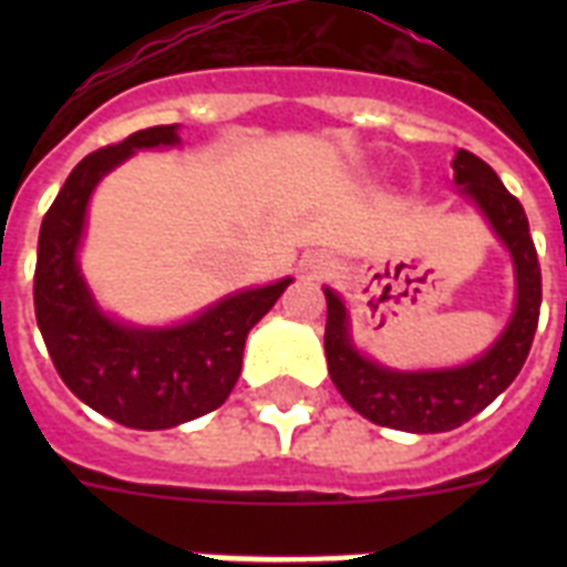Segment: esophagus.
<instances>
[{
  "label": "esophagus",
  "mask_w": 567,
  "mask_h": 567,
  "mask_svg": "<svg viewBox=\"0 0 567 567\" xmlns=\"http://www.w3.org/2000/svg\"><path fill=\"white\" fill-rule=\"evenodd\" d=\"M306 270H311V274H327L329 265L323 261V258H309V265H306Z\"/></svg>",
  "instance_id": "34e87169"
}]
</instances>
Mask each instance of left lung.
<instances>
[{
	"label": "left lung",
	"mask_w": 567,
	"mask_h": 567,
	"mask_svg": "<svg viewBox=\"0 0 567 567\" xmlns=\"http://www.w3.org/2000/svg\"><path fill=\"white\" fill-rule=\"evenodd\" d=\"M453 182L474 199L494 235L509 249L515 267V311L497 341L474 362L439 371H394L368 359L353 344L344 300L332 288H323L329 377L347 403L379 426L403 432L456 430L512 385L533 347L542 309V267L524 205L503 188L497 173L483 158L467 150H458L453 158Z\"/></svg>",
	"instance_id": "obj_1"
}]
</instances>
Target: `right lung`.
I'll return each mask as SVG.
<instances>
[{
	"mask_svg": "<svg viewBox=\"0 0 567 567\" xmlns=\"http://www.w3.org/2000/svg\"><path fill=\"white\" fill-rule=\"evenodd\" d=\"M179 144L173 123L96 150L75 164L40 223L34 315L52 364L82 403L132 430H171L226 403L249 329L293 282L244 288L173 327H135L100 309L79 267L93 188L137 150Z\"/></svg>",
	"mask_w": 567,
	"mask_h": 567,
	"instance_id": "add662e5",
	"label": "right lung"
}]
</instances>
